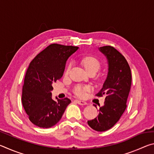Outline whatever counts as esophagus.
Masks as SVG:
<instances>
[{
  "label": "esophagus",
  "mask_w": 154,
  "mask_h": 154,
  "mask_svg": "<svg viewBox=\"0 0 154 154\" xmlns=\"http://www.w3.org/2000/svg\"><path fill=\"white\" fill-rule=\"evenodd\" d=\"M75 102H76L77 104H79L80 105H87V103L85 101L83 100H75Z\"/></svg>",
  "instance_id": "esophagus-1"
}]
</instances>
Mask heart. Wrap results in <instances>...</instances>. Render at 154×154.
Here are the masks:
<instances>
[{
    "mask_svg": "<svg viewBox=\"0 0 154 154\" xmlns=\"http://www.w3.org/2000/svg\"><path fill=\"white\" fill-rule=\"evenodd\" d=\"M82 62L83 66H84L85 69H86V71L88 72L92 71H98V69H100V62H99L98 60L95 58V57L85 56L82 58ZM71 66L72 63H69L66 71V74L69 73V71H71ZM88 90H89V87L82 86V85H78L74 88V92L78 96H82L84 95L85 91Z\"/></svg>",
    "mask_w": 154,
    "mask_h": 154,
    "instance_id": "1",
    "label": "heart"
}]
</instances>
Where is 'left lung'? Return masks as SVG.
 <instances>
[{
  "label": "left lung",
  "mask_w": 154,
  "mask_h": 154,
  "mask_svg": "<svg viewBox=\"0 0 154 154\" xmlns=\"http://www.w3.org/2000/svg\"><path fill=\"white\" fill-rule=\"evenodd\" d=\"M107 60L108 71L102 89L97 96L105 95V105L100 106L98 116L88 124L93 130L106 131L113 127L126 108L131 86V71L124 56L111 46L98 48ZM97 109V106L94 105Z\"/></svg>",
  "instance_id": "1"
}]
</instances>
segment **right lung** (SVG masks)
<instances>
[{"label":"right lung","instance_id":"right-lung-1","mask_svg":"<svg viewBox=\"0 0 154 154\" xmlns=\"http://www.w3.org/2000/svg\"><path fill=\"white\" fill-rule=\"evenodd\" d=\"M78 47L51 44L34 58L26 73L22 101L26 113L33 124L51 128L60 120L67 106L68 98L54 100L53 85L63 75L66 63Z\"/></svg>","mask_w":154,"mask_h":154}]
</instances>
